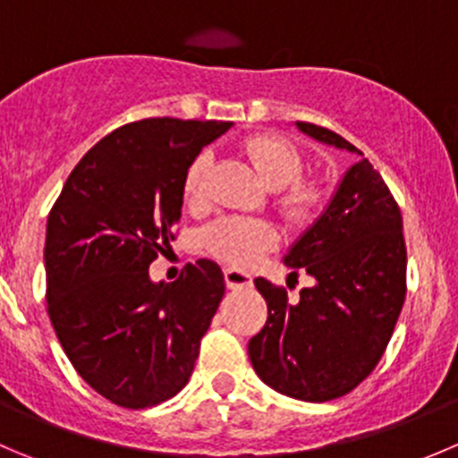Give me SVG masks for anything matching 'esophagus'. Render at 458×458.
Returning a JSON list of instances; mask_svg holds the SVG:
<instances>
[{
  "label": "esophagus",
  "mask_w": 458,
  "mask_h": 458,
  "mask_svg": "<svg viewBox=\"0 0 458 458\" xmlns=\"http://www.w3.org/2000/svg\"><path fill=\"white\" fill-rule=\"evenodd\" d=\"M224 279H225V286L228 288H243V286H250L252 277L243 270L237 268H225L224 270Z\"/></svg>",
  "instance_id": "1"
}]
</instances>
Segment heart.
I'll return each mask as SVG.
<instances>
[{"label": "heart", "mask_w": 458, "mask_h": 458, "mask_svg": "<svg viewBox=\"0 0 458 458\" xmlns=\"http://www.w3.org/2000/svg\"><path fill=\"white\" fill-rule=\"evenodd\" d=\"M248 161L261 179L277 188L275 208L291 225H306L322 212L328 201V188L322 179L300 176L304 157L288 139L277 134H255L243 143ZM210 152H201L183 179L185 203L192 208L206 201V179L210 172ZM279 243V230L268 219L225 216L203 233V246L216 259L230 266H250Z\"/></svg>", "instance_id": "heart-1"}]
</instances>
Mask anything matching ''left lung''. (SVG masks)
Here are the masks:
<instances>
[{
	"label": "left lung",
	"mask_w": 458,
	"mask_h": 458,
	"mask_svg": "<svg viewBox=\"0 0 458 458\" xmlns=\"http://www.w3.org/2000/svg\"><path fill=\"white\" fill-rule=\"evenodd\" d=\"M297 127L362 157L327 127L301 121ZM284 261L295 277L300 270L310 275L315 286L291 301L284 286L255 279L268 319L248 342L252 367L268 387L297 401L347 396L383 358L407 293L401 208L367 158L352 165L324 215Z\"/></svg>",
	"instance_id": "1"
}]
</instances>
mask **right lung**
<instances>
[{"mask_svg":"<svg viewBox=\"0 0 458 458\" xmlns=\"http://www.w3.org/2000/svg\"><path fill=\"white\" fill-rule=\"evenodd\" d=\"M221 121L145 118L93 145L48 212L47 310L84 383L125 410L188 385L225 293L210 259L154 284L149 264L174 242L183 179Z\"/></svg>","mask_w":458,"mask_h":458,"instance_id":"1","label":"right lung"}]
</instances>
